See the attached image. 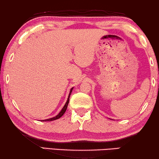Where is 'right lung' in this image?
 Segmentation results:
<instances>
[{
	"instance_id": "add662e5",
	"label": "right lung",
	"mask_w": 159,
	"mask_h": 159,
	"mask_svg": "<svg viewBox=\"0 0 159 159\" xmlns=\"http://www.w3.org/2000/svg\"><path fill=\"white\" fill-rule=\"evenodd\" d=\"M72 89H73V87L71 88V89H70V93H69L68 98H67V101H66V104H65V106H63V108H62L61 111L60 112V113L58 114V115H57V116H55V117H53V118H48V119H46V120H41V121L44 122V121H52V120H55L58 119V118H61V117H62V115H63V114L65 113V112L66 111V109H67V105H68V103H69L70 97V94H71V93H72Z\"/></svg>"
}]
</instances>
